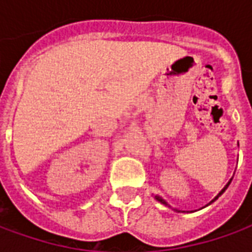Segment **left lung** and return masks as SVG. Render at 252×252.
<instances>
[{
    "instance_id": "8db88e82",
    "label": "left lung",
    "mask_w": 252,
    "mask_h": 252,
    "mask_svg": "<svg viewBox=\"0 0 252 252\" xmlns=\"http://www.w3.org/2000/svg\"><path fill=\"white\" fill-rule=\"evenodd\" d=\"M230 181H232V180H230ZM230 181H229L228 184H226V185H225V187H223V189H222L221 192H220V193H218V195H217L216 197H214V200H211V202H210V203L216 202L217 199H218V197H220V196H221L222 193H223V192H225V190H226V188H228V187H229V184H230ZM155 199H156V200H158V202H160V203H163V204H166V206H169V204H167V203H166V202H164V200H163V199H162V197H160V196H155ZM177 211H178V210H177Z\"/></svg>"
}]
</instances>
